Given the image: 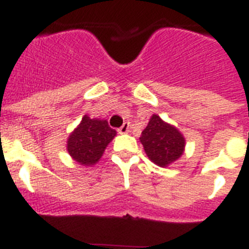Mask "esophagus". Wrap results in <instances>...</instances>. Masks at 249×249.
I'll return each instance as SVG.
<instances>
[{
	"mask_svg": "<svg viewBox=\"0 0 249 249\" xmlns=\"http://www.w3.org/2000/svg\"><path fill=\"white\" fill-rule=\"evenodd\" d=\"M118 133H121V135H123V133H127V132L129 131V123L128 122H124L122 124V126L120 127V128L117 129Z\"/></svg>",
	"mask_w": 249,
	"mask_h": 249,
	"instance_id": "esophagus-1",
	"label": "esophagus"
}]
</instances>
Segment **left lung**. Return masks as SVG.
Returning a JSON list of instances; mask_svg holds the SVG:
<instances>
[{
	"mask_svg": "<svg viewBox=\"0 0 249 249\" xmlns=\"http://www.w3.org/2000/svg\"><path fill=\"white\" fill-rule=\"evenodd\" d=\"M149 160L157 166L166 167L181 157L184 149V138L171 124L153 114L140 137Z\"/></svg>",
	"mask_w": 249,
	"mask_h": 249,
	"instance_id": "left-lung-1",
	"label": "left lung"
}]
</instances>
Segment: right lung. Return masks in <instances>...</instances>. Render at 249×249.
<instances>
[{"label":"right lung","instance_id":"right-lung-1","mask_svg":"<svg viewBox=\"0 0 249 249\" xmlns=\"http://www.w3.org/2000/svg\"><path fill=\"white\" fill-rule=\"evenodd\" d=\"M116 131L107 121L85 116L67 141V151L78 163L85 166L94 164L103 155L107 144L113 140Z\"/></svg>","mask_w":249,"mask_h":249}]
</instances>
